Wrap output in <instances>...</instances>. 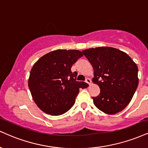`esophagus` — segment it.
<instances>
[{"label": "esophagus", "instance_id": "34e87169", "mask_svg": "<svg viewBox=\"0 0 148 148\" xmlns=\"http://www.w3.org/2000/svg\"><path fill=\"white\" fill-rule=\"evenodd\" d=\"M86 83H88V84H90V83H91V80L89 79V78H86Z\"/></svg>", "mask_w": 148, "mask_h": 148}]
</instances>
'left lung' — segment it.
I'll return each mask as SVG.
<instances>
[{
  "instance_id": "1",
  "label": "left lung",
  "mask_w": 148,
  "mask_h": 148,
  "mask_svg": "<svg viewBox=\"0 0 148 148\" xmlns=\"http://www.w3.org/2000/svg\"><path fill=\"white\" fill-rule=\"evenodd\" d=\"M82 52L94 69L92 81L100 88L99 95L92 97L95 106L108 114L123 110L137 88V66L125 53L112 47H97Z\"/></svg>"
}]
</instances>
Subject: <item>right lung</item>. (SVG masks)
I'll use <instances>...</instances> for the list:
<instances>
[{
	"label": "right lung",
	"mask_w": 148,
	"mask_h": 148,
	"mask_svg": "<svg viewBox=\"0 0 148 148\" xmlns=\"http://www.w3.org/2000/svg\"><path fill=\"white\" fill-rule=\"evenodd\" d=\"M78 50L53 51L40 58L30 72L28 86L35 103L43 112L60 115L75 101L79 88L88 84L76 80L77 72L71 67L82 57Z\"/></svg>",
	"instance_id": "right-lung-1"
}]
</instances>
